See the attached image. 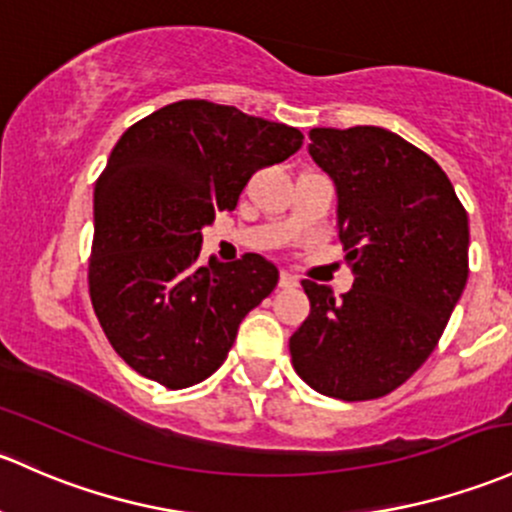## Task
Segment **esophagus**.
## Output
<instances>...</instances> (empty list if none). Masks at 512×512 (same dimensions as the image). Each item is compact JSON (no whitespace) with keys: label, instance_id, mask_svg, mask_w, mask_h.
I'll return each instance as SVG.
<instances>
[{"label":"esophagus","instance_id":"1","mask_svg":"<svg viewBox=\"0 0 512 512\" xmlns=\"http://www.w3.org/2000/svg\"><path fill=\"white\" fill-rule=\"evenodd\" d=\"M297 284H299V279L294 277L292 272H282V274H279V287H282V289H294V287H297Z\"/></svg>","mask_w":512,"mask_h":512}]
</instances>
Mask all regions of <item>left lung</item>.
Here are the masks:
<instances>
[{"instance_id": "1", "label": "left lung", "mask_w": 512, "mask_h": 512, "mask_svg": "<svg viewBox=\"0 0 512 512\" xmlns=\"http://www.w3.org/2000/svg\"><path fill=\"white\" fill-rule=\"evenodd\" d=\"M309 154L336 184L353 289L336 301L304 279L311 314L289 338L316 392L378 400L437 348L469 279V215L449 176L383 127L311 129Z\"/></svg>"}]
</instances>
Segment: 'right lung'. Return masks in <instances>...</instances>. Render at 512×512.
<instances>
[{"instance_id": "add662e5", "label": "right lung", "mask_w": 512, "mask_h": 512, "mask_svg": "<svg viewBox=\"0 0 512 512\" xmlns=\"http://www.w3.org/2000/svg\"><path fill=\"white\" fill-rule=\"evenodd\" d=\"M301 142L299 129L208 100L171 102L117 139L95 184L88 287L129 368L184 390L223 365L279 272L255 252L203 265L201 230L218 211H235L257 169Z\"/></svg>"}]
</instances>
